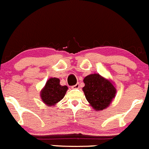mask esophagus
I'll return each mask as SVG.
<instances>
[{"mask_svg":"<svg viewBox=\"0 0 149 149\" xmlns=\"http://www.w3.org/2000/svg\"><path fill=\"white\" fill-rule=\"evenodd\" d=\"M79 87V83H77L75 85L72 86V88H73V89H78Z\"/></svg>","mask_w":149,"mask_h":149,"instance_id":"esophagus-1","label":"esophagus"}]
</instances>
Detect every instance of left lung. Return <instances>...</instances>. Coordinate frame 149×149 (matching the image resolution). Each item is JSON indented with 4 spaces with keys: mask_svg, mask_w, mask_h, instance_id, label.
Masks as SVG:
<instances>
[{
    "mask_svg": "<svg viewBox=\"0 0 149 149\" xmlns=\"http://www.w3.org/2000/svg\"><path fill=\"white\" fill-rule=\"evenodd\" d=\"M82 88L87 100L95 110L106 109L116 97V89L111 82L99 74L87 75Z\"/></svg>",
    "mask_w": 149,
    "mask_h": 149,
    "instance_id": "obj_1",
    "label": "left lung"
}]
</instances>
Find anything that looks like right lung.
I'll return each mask as SVG.
<instances>
[{
  "label": "right lung",
  "mask_w": 149,
  "mask_h": 149,
  "mask_svg": "<svg viewBox=\"0 0 149 149\" xmlns=\"http://www.w3.org/2000/svg\"><path fill=\"white\" fill-rule=\"evenodd\" d=\"M59 79L52 77L46 82L44 88L41 90L40 95L44 103L47 106L54 105L58 102L63 99L68 90L66 85L62 86L59 83Z\"/></svg>",
  "instance_id": "1"
}]
</instances>
